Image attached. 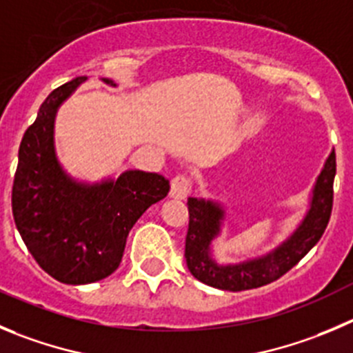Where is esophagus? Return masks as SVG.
Segmentation results:
<instances>
[{"label": "esophagus", "mask_w": 353, "mask_h": 353, "mask_svg": "<svg viewBox=\"0 0 353 353\" xmlns=\"http://www.w3.org/2000/svg\"><path fill=\"white\" fill-rule=\"evenodd\" d=\"M192 192V180L187 174H176L173 180H171V190L170 196L174 199H185Z\"/></svg>", "instance_id": "esophagus-1"}]
</instances>
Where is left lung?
<instances>
[{"label": "left lung", "mask_w": 353, "mask_h": 353, "mask_svg": "<svg viewBox=\"0 0 353 353\" xmlns=\"http://www.w3.org/2000/svg\"><path fill=\"white\" fill-rule=\"evenodd\" d=\"M336 174L334 150L327 157L317 179L312 197V208L300 229L274 253L241 265L218 267L210 256V243L220 230L223 211L210 201L189 197V230L185 237V260L190 274L201 283L225 291H246L267 286L290 272L324 234L333 211V182Z\"/></svg>", "instance_id": "1"}]
</instances>
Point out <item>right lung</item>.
I'll use <instances>...</instances> for the list:
<instances>
[{"mask_svg":"<svg viewBox=\"0 0 353 353\" xmlns=\"http://www.w3.org/2000/svg\"><path fill=\"white\" fill-rule=\"evenodd\" d=\"M85 81L76 78L59 86L41 103L20 142L12 187L13 220L23 244L63 284L97 283L112 274L133 225L170 192L159 173L126 171L100 185H83L63 173L53 150V117Z\"/></svg>","mask_w":353,"mask_h":353,"instance_id":"1","label":"right lung"}]
</instances>
